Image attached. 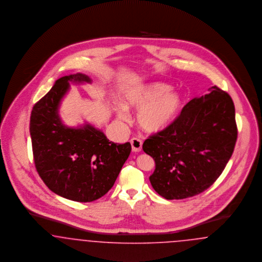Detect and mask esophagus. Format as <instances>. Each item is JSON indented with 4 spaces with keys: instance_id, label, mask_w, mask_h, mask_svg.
<instances>
[{
    "instance_id": "esophagus-1",
    "label": "esophagus",
    "mask_w": 262,
    "mask_h": 262,
    "mask_svg": "<svg viewBox=\"0 0 262 262\" xmlns=\"http://www.w3.org/2000/svg\"><path fill=\"white\" fill-rule=\"evenodd\" d=\"M142 145H143V142L139 138L131 139V146H132L133 151L139 152L142 149Z\"/></svg>"
}]
</instances>
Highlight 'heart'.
Masks as SVG:
<instances>
[{"mask_svg": "<svg viewBox=\"0 0 262 262\" xmlns=\"http://www.w3.org/2000/svg\"><path fill=\"white\" fill-rule=\"evenodd\" d=\"M166 85L157 84L147 88L131 89L123 95V105L116 107V114L122 121L130 120L129 110L138 111L139 126L148 133H159L174 121L182 105L178 93L168 91Z\"/></svg>", "mask_w": 262, "mask_h": 262, "instance_id": "1", "label": "heart"}]
</instances>
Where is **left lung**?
Instances as JSON below:
<instances>
[{"instance_id":"left-lung-1","label":"left lung","mask_w":262,"mask_h":262,"mask_svg":"<svg viewBox=\"0 0 262 262\" xmlns=\"http://www.w3.org/2000/svg\"><path fill=\"white\" fill-rule=\"evenodd\" d=\"M188 102L166 129L143 144L156 161L149 181L166 200L203 193L224 170L238 138L235 105L217 86Z\"/></svg>"}]
</instances>
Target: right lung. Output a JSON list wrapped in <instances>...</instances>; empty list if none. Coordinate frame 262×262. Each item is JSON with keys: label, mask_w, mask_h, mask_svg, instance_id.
Returning a JSON list of instances; mask_svg holds the SVG:
<instances>
[{"label": "right lung", "mask_w": 262, "mask_h": 262, "mask_svg": "<svg viewBox=\"0 0 262 262\" xmlns=\"http://www.w3.org/2000/svg\"><path fill=\"white\" fill-rule=\"evenodd\" d=\"M69 81L91 82L81 73L61 77L35 103L30 116L33 160L39 176L52 192L88 203L113 188L131 152V144L111 142L89 124L74 129L61 123L58 104L69 90Z\"/></svg>", "instance_id": "1"}]
</instances>
